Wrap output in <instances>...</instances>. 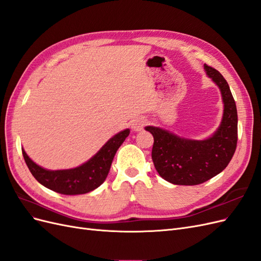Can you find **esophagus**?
Returning a JSON list of instances; mask_svg holds the SVG:
<instances>
[{"instance_id":"34e87169","label":"esophagus","mask_w":261,"mask_h":261,"mask_svg":"<svg viewBox=\"0 0 261 261\" xmlns=\"http://www.w3.org/2000/svg\"><path fill=\"white\" fill-rule=\"evenodd\" d=\"M146 123H147V121L145 120L144 117H137V118H135V120H134V121L132 122V129H133L134 132H140V130H143V128L145 127Z\"/></svg>"}]
</instances>
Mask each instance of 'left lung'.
I'll list each match as a JSON object with an SVG mask.
<instances>
[{"instance_id": "left-lung-1", "label": "left lung", "mask_w": 261, "mask_h": 261, "mask_svg": "<svg viewBox=\"0 0 261 261\" xmlns=\"http://www.w3.org/2000/svg\"><path fill=\"white\" fill-rule=\"evenodd\" d=\"M203 68L223 102L217 130L204 139H191L155 126L145 127L154 139L151 156L156 172L175 185H198L218 175L230 163L238 143V110L230 87L217 69L206 64Z\"/></svg>"}]
</instances>
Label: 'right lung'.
Here are the masks:
<instances>
[{
  "instance_id": "right-lung-1",
  "label": "right lung",
  "mask_w": 261,
  "mask_h": 261,
  "mask_svg": "<svg viewBox=\"0 0 261 261\" xmlns=\"http://www.w3.org/2000/svg\"><path fill=\"white\" fill-rule=\"evenodd\" d=\"M129 132L126 128L115 134L88 161L73 169H44L31 160L23 148L22 155L31 174L44 187L63 195L87 194L106 180L117 149L129 135Z\"/></svg>"
}]
</instances>
